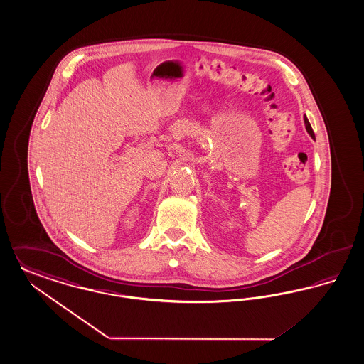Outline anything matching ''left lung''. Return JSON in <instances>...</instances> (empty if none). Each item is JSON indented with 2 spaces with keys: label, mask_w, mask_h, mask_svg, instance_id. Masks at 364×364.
Here are the masks:
<instances>
[{
  "label": "left lung",
  "mask_w": 364,
  "mask_h": 364,
  "mask_svg": "<svg viewBox=\"0 0 364 364\" xmlns=\"http://www.w3.org/2000/svg\"><path fill=\"white\" fill-rule=\"evenodd\" d=\"M304 121H305V127H306V130H308V133L312 136V138H314V130H312V126L309 124V121H308V118L306 117H304Z\"/></svg>",
  "instance_id": "obj_1"
}]
</instances>
